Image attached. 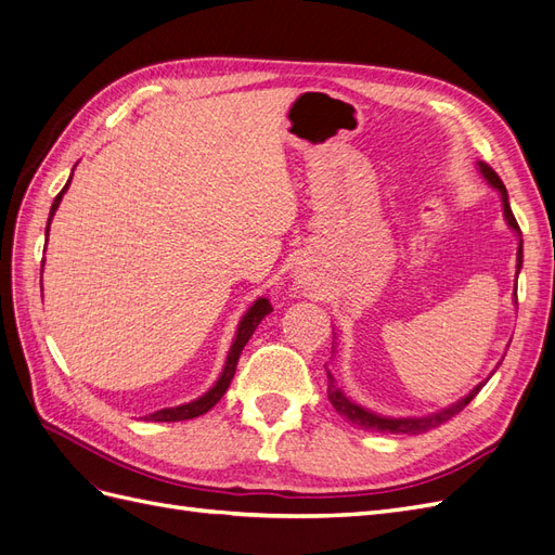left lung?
<instances>
[{
	"label": "left lung",
	"mask_w": 555,
	"mask_h": 555,
	"mask_svg": "<svg viewBox=\"0 0 555 555\" xmlns=\"http://www.w3.org/2000/svg\"><path fill=\"white\" fill-rule=\"evenodd\" d=\"M479 171H481V176L489 180V184H493V188L500 192V198H502V210H505V220H507V224L516 231V233H520V229H518V224H516V217H514V212H512V208H509V198H507V190H505V184H502V180H500V176L491 169L489 164H483V162H479ZM520 263H524V241H518V251H516V268L520 271ZM514 296H516V292H514ZM333 345H335V333H333ZM333 354H335V347H333ZM326 367V375H328V400H331V405L335 408V412H338L343 418H347L349 424H354V426H359V428H365V430H379V433H393V435H418V433H426V430H430V428H438L440 424H444V422H449L451 416H456L469 400H473L479 391H481V386L489 382V377L495 373H491L489 377H486L483 382H479L473 391H469L465 398H461V400H456V402H451V405H447L444 410H440V412H433V414H428V416H382V414H375V412H371V410H365V408H361V405H357V402H351L345 393H343V389L338 384H335V377H333V373L328 371V365H324Z\"/></svg>",
	"instance_id": "8db88e82"
}]
</instances>
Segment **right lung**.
Wrapping results in <instances>:
<instances>
[{"instance_id": "right-lung-1", "label": "right lung", "mask_w": 555, "mask_h": 555, "mask_svg": "<svg viewBox=\"0 0 555 555\" xmlns=\"http://www.w3.org/2000/svg\"><path fill=\"white\" fill-rule=\"evenodd\" d=\"M72 182V178H69ZM69 182L64 184V190L55 196L53 206H50V215H48V227H46V236H48V229H50V220H53V215L60 206V201L64 196V192L69 190ZM48 241V238H46ZM41 271H43V261H41ZM273 312L271 304H268V298H257L255 304H251V308L243 314L241 324H238V331H236V338H233V345L229 349V357H227V363H224V371L220 375V379L215 382L212 389L208 393H204L201 398L192 400V402H184V405H178V408H166V410H159V412H153L145 416V422H184V418H194V416H201L206 414L210 408H215L217 402H220V398L227 393L229 384L233 379V373H236V365H238V359H241V351L243 347L247 345V340L251 338V333H255V328L261 324V319Z\"/></svg>"}]
</instances>
